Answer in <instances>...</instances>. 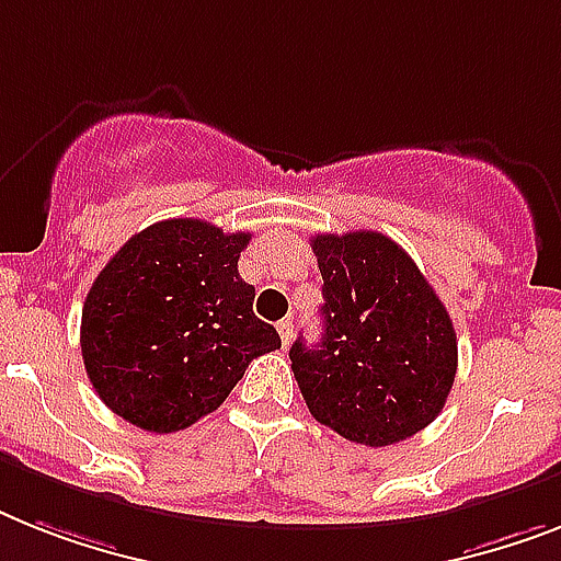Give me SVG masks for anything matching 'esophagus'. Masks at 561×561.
<instances>
[{
  "label": "esophagus",
  "instance_id": "34e87169",
  "mask_svg": "<svg viewBox=\"0 0 561 561\" xmlns=\"http://www.w3.org/2000/svg\"><path fill=\"white\" fill-rule=\"evenodd\" d=\"M291 327H295V323H291V318H284V321L277 323V332H280V344H284V346L291 344Z\"/></svg>",
  "mask_w": 561,
  "mask_h": 561
}]
</instances>
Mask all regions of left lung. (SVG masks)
<instances>
[{"label":"left lung","instance_id":"left-lung-1","mask_svg":"<svg viewBox=\"0 0 561 561\" xmlns=\"http://www.w3.org/2000/svg\"><path fill=\"white\" fill-rule=\"evenodd\" d=\"M321 341L298 337L291 373L314 421L387 447L436 421L458 367L456 330L413 257L381 231L314 234Z\"/></svg>","mask_w":561,"mask_h":561}]
</instances>
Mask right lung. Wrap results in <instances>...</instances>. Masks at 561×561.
Listing matches in <instances>:
<instances>
[{
	"label": "right lung",
	"instance_id": "obj_1",
	"mask_svg": "<svg viewBox=\"0 0 561 561\" xmlns=\"http://www.w3.org/2000/svg\"><path fill=\"white\" fill-rule=\"evenodd\" d=\"M249 240L174 217L137 231L96 275L82 307V360L119 419L148 433L192 427L257 355L280 350L238 272Z\"/></svg>",
	"mask_w": 561,
	"mask_h": 561
}]
</instances>
